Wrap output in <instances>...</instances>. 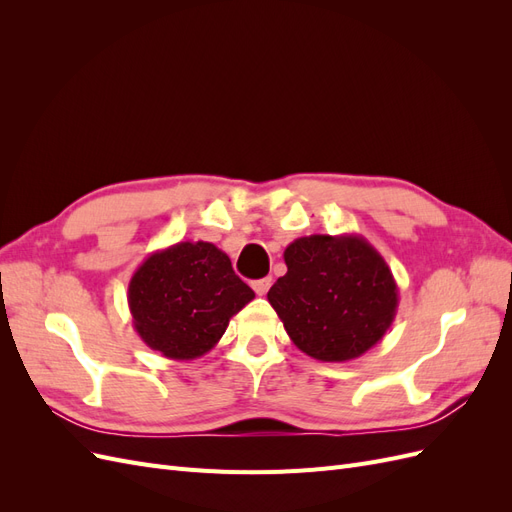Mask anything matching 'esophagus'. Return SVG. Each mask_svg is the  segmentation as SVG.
Instances as JSON below:
<instances>
[{
  "label": "esophagus",
  "instance_id": "1",
  "mask_svg": "<svg viewBox=\"0 0 512 512\" xmlns=\"http://www.w3.org/2000/svg\"><path fill=\"white\" fill-rule=\"evenodd\" d=\"M271 277H262V280H256V282H252V288H254V292L258 294V297H262V294H267L269 292V288H271Z\"/></svg>",
  "mask_w": 512,
  "mask_h": 512
}]
</instances>
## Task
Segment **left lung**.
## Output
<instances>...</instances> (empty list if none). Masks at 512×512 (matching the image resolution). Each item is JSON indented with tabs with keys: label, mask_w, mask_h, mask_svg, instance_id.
Returning <instances> with one entry per match:
<instances>
[{
	"label": "left lung",
	"mask_w": 512,
	"mask_h": 512,
	"mask_svg": "<svg viewBox=\"0 0 512 512\" xmlns=\"http://www.w3.org/2000/svg\"><path fill=\"white\" fill-rule=\"evenodd\" d=\"M286 275L267 299L292 344L316 361L344 363L374 348L399 305L395 277L361 235H309L284 252Z\"/></svg>",
	"instance_id": "left-lung-1"
}]
</instances>
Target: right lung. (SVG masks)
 <instances>
[{
    "mask_svg": "<svg viewBox=\"0 0 512 512\" xmlns=\"http://www.w3.org/2000/svg\"><path fill=\"white\" fill-rule=\"evenodd\" d=\"M254 297L230 258L207 241H179L149 254L128 286L134 331L173 361L207 354Z\"/></svg>",
    "mask_w": 512,
    "mask_h": 512,
    "instance_id": "1",
    "label": "right lung"
}]
</instances>
